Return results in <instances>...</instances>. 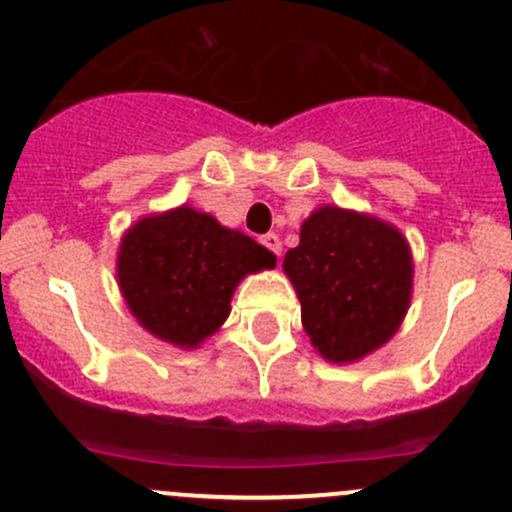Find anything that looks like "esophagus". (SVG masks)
Instances as JSON below:
<instances>
[{
    "mask_svg": "<svg viewBox=\"0 0 512 512\" xmlns=\"http://www.w3.org/2000/svg\"><path fill=\"white\" fill-rule=\"evenodd\" d=\"M260 242H262V247H267V250L272 252V255L280 257V252H282V242H280V237L275 235V232H267V235H262V237H260Z\"/></svg>",
    "mask_w": 512,
    "mask_h": 512,
    "instance_id": "1",
    "label": "esophagus"
}]
</instances>
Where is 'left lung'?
Returning a JSON list of instances; mask_svg holds the SVG:
<instances>
[{
  "label": "left lung",
  "mask_w": 512,
  "mask_h": 512,
  "mask_svg": "<svg viewBox=\"0 0 512 512\" xmlns=\"http://www.w3.org/2000/svg\"><path fill=\"white\" fill-rule=\"evenodd\" d=\"M302 324L329 361H354L389 342L411 299V252L399 230L352 210L319 208L285 255Z\"/></svg>",
  "instance_id": "obj_1"
}]
</instances>
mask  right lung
<instances>
[{
	"label": "right lung",
	"mask_w": 512,
	"mask_h": 512,
	"mask_svg": "<svg viewBox=\"0 0 512 512\" xmlns=\"http://www.w3.org/2000/svg\"><path fill=\"white\" fill-rule=\"evenodd\" d=\"M275 262L247 235L183 205L126 232L118 285L148 332L178 347H198L227 319L237 282Z\"/></svg>",
	"instance_id": "obj_1"
}]
</instances>
